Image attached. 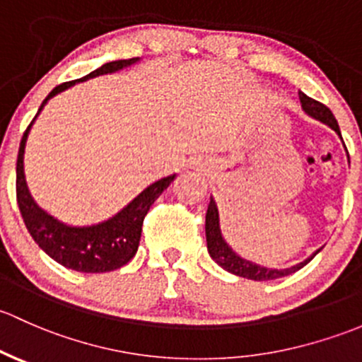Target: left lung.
<instances>
[{
	"label": "left lung",
	"mask_w": 362,
	"mask_h": 362,
	"mask_svg": "<svg viewBox=\"0 0 362 362\" xmlns=\"http://www.w3.org/2000/svg\"><path fill=\"white\" fill-rule=\"evenodd\" d=\"M300 103H301V107H303V111L308 115V117H312L314 120H319L320 124L333 129L341 139L340 127H338L337 118L333 117L329 107L317 103V100L310 99L308 95H305L303 92H300ZM341 143H344V141H341ZM206 238H207L209 256H211V258L214 259L223 270L230 272V274L233 275H238V277L251 279V281H274V279H281V277H286V275H291L294 272L300 270V268H303L305 264L310 262V259L320 251V249H317L314 255L308 256V258L303 259L301 263L293 264V267L289 268H281V270H277V268L262 267V264L252 263L249 262V259H244L242 256H238L228 244H226L225 237H223L221 233V225H219L218 206H216L212 197H211V202H209L207 214H206Z\"/></svg>",
	"instance_id": "8db88e82"
}]
</instances>
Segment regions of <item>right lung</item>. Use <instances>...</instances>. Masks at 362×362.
<instances>
[{
  "label": "right lung",
  "mask_w": 362,
  "mask_h": 362,
  "mask_svg": "<svg viewBox=\"0 0 362 362\" xmlns=\"http://www.w3.org/2000/svg\"><path fill=\"white\" fill-rule=\"evenodd\" d=\"M136 62H139V57L107 62V64H103L100 68L92 71L87 76L80 78V80L57 85L45 98L38 113H36V117L33 118V122L25 129L24 136H22L17 156V204L18 209H21L22 219H24L25 228L35 238L36 244L52 259L61 263L62 267L71 268V270L83 272V274H104V272L117 270V268H122L124 264L129 263L136 256L137 247H139L144 216L150 211L151 204L162 195L163 189H167V186L176 180V174L151 182L136 199L130 200L122 211H118L117 214L111 216L106 221L88 226L66 225V223L59 221L57 218L48 214L47 211H43L36 204V200L33 199L31 192L28 188L24 173V151L29 130H31L38 115L42 113L45 104L54 95L61 94L66 88L73 87L74 83L87 81L90 78L100 76V74L117 73V71L129 68Z\"/></svg>",
  "instance_id": "1"
}]
</instances>
